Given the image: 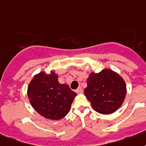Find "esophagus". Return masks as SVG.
<instances>
[{"mask_svg":"<svg viewBox=\"0 0 146 146\" xmlns=\"http://www.w3.org/2000/svg\"><path fill=\"white\" fill-rule=\"evenodd\" d=\"M75 92H77V93H82V92H83V89H82L81 87H78V88L75 90Z\"/></svg>","mask_w":146,"mask_h":146,"instance_id":"obj_1","label":"esophagus"}]
</instances>
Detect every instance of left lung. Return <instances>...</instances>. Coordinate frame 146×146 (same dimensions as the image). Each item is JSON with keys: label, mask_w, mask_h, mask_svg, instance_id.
I'll return each instance as SVG.
<instances>
[{"label": "left lung", "mask_w": 146, "mask_h": 146, "mask_svg": "<svg viewBox=\"0 0 146 146\" xmlns=\"http://www.w3.org/2000/svg\"><path fill=\"white\" fill-rule=\"evenodd\" d=\"M84 92L96 112L110 114L123 104L126 96V84L116 72L104 69L100 73L90 74Z\"/></svg>", "instance_id": "8db88e82"}]
</instances>
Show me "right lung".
<instances>
[{"label": "right lung", "mask_w": 146, "mask_h": 146, "mask_svg": "<svg viewBox=\"0 0 146 146\" xmlns=\"http://www.w3.org/2000/svg\"><path fill=\"white\" fill-rule=\"evenodd\" d=\"M54 72H40L35 75L28 87L31 105L40 115L51 120L64 117L71 109L76 93L69 86L58 82Z\"/></svg>", "instance_id": "add662e5"}]
</instances>
